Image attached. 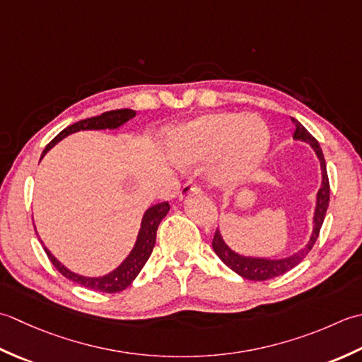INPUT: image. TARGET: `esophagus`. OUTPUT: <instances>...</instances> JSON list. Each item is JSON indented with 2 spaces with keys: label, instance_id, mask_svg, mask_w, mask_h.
<instances>
[{
  "label": "esophagus",
  "instance_id": "34e87169",
  "mask_svg": "<svg viewBox=\"0 0 362 362\" xmlns=\"http://www.w3.org/2000/svg\"><path fill=\"white\" fill-rule=\"evenodd\" d=\"M195 192H200V186L195 181H187L180 192V198L184 200V198H187L190 194H195Z\"/></svg>",
  "mask_w": 362,
  "mask_h": 362
}]
</instances>
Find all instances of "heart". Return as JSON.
Instances as JSON below:
<instances>
[{"instance_id":"obj_1","label":"heart","mask_w":362,"mask_h":362,"mask_svg":"<svg viewBox=\"0 0 362 362\" xmlns=\"http://www.w3.org/2000/svg\"><path fill=\"white\" fill-rule=\"evenodd\" d=\"M265 123L253 114H208L186 124L172 140L173 156L182 162L214 160V178L222 184L247 180L269 148Z\"/></svg>"}]
</instances>
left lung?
Listing matches in <instances>:
<instances>
[{"instance_id":"1","label":"left lung","mask_w":362,"mask_h":362,"mask_svg":"<svg viewBox=\"0 0 362 362\" xmlns=\"http://www.w3.org/2000/svg\"><path fill=\"white\" fill-rule=\"evenodd\" d=\"M292 120L295 123L293 139L303 140V142H308L311 145L317 154V158L320 159V165H322V187L319 190V194H317L314 230H313L311 239H309V242L306 243V247L303 250H300L298 253H295L293 256L284 257V259H262V257H245L234 253L233 250L226 247V243L223 242L222 235H220L218 231H216L212 239L214 252H216L220 259L225 262V265H228V267H230L233 272H235L238 275H240L242 278L252 279V281H265V279L281 276L286 274V272L292 270L295 265H298L301 261H303L306 255L313 250L317 238H319L320 228L327 216V209L329 204V181H328L325 158H323L319 142H317L315 137H313L311 132H309L300 122H297L295 119Z\"/></svg>"}]
</instances>
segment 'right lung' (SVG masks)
Wrapping results in <instances>:
<instances>
[{
	"label": "right lung",
	"instance_id": "obj_1",
	"mask_svg": "<svg viewBox=\"0 0 362 362\" xmlns=\"http://www.w3.org/2000/svg\"><path fill=\"white\" fill-rule=\"evenodd\" d=\"M134 115L136 112L132 109H117V110H107V112H103L101 115L90 117V119L73 123L64 131L59 132V134L51 140V142L47 145V148L43 150L42 158L45 156L48 150L53 148L59 140H62L65 136L71 134V132H76L81 129H114V128H119L124 122L132 119ZM168 209H170V206H168L167 202H164V203H158L151 206V208L145 212L136 247L132 248V252L129 253L127 259L123 261L120 267H117L114 272H110L109 275H105L101 278H86V276L73 274V272H70L69 269H65L45 247H43V250H45L47 256L49 257V261L53 262L54 267L61 272L65 278H69L70 281H75L81 286L87 287V289L98 291V292H106V293L120 292L123 289H127V287L134 281V278L139 275V272L142 270L145 262L148 261V257L153 252L154 242H156L158 226L160 223V220L167 216Z\"/></svg>",
	"mask_w": 362,
	"mask_h": 362
}]
</instances>
